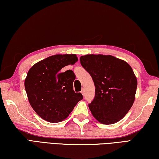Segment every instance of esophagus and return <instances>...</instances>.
<instances>
[{"instance_id":"esophagus-1","label":"esophagus","mask_w":159,"mask_h":159,"mask_svg":"<svg viewBox=\"0 0 159 159\" xmlns=\"http://www.w3.org/2000/svg\"><path fill=\"white\" fill-rule=\"evenodd\" d=\"M81 93H82V95H84L85 91H84V89H83H83H82V90H81Z\"/></svg>"}]
</instances>
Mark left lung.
Wrapping results in <instances>:
<instances>
[{"label": "left lung", "instance_id": "8db88e82", "mask_svg": "<svg viewBox=\"0 0 159 159\" xmlns=\"http://www.w3.org/2000/svg\"><path fill=\"white\" fill-rule=\"evenodd\" d=\"M80 61L95 86V98L88 104L93 116L106 125L119 121L135 99L138 81L133 69L111 55H86Z\"/></svg>", "mask_w": 159, "mask_h": 159}]
</instances>
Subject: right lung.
<instances>
[{
	"mask_svg": "<svg viewBox=\"0 0 159 159\" xmlns=\"http://www.w3.org/2000/svg\"><path fill=\"white\" fill-rule=\"evenodd\" d=\"M77 61L76 55H55L35 64L28 71L25 86L29 102L45 120L61 121L83 99L82 94L75 93L73 89V71H60Z\"/></svg>",
	"mask_w": 159,
	"mask_h": 159,
	"instance_id": "right-lung-1",
	"label": "right lung"
}]
</instances>
